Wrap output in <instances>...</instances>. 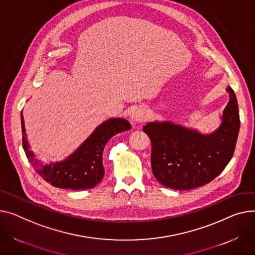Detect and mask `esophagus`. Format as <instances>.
I'll return each instance as SVG.
<instances>
[{
	"label": "esophagus",
	"mask_w": 255,
	"mask_h": 255,
	"mask_svg": "<svg viewBox=\"0 0 255 255\" xmlns=\"http://www.w3.org/2000/svg\"><path fill=\"white\" fill-rule=\"evenodd\" d=\"M146 117V113L143 109L141 108H136L134 109L131 114H130V119H131V123L132 124H139L141 123Z\"/></svg>",
	"instance_id": "obj_1"
}]
</instances>
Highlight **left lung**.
Segmentation results:
<instances>
[{"mask_svg":"<svg viewBox=\"0 0 255 255\" xmlns=\"http://www.w3.org/2000/svg\"><path fill=\"white\" fill-rule=\"evenodd\" d=\"M227 91L230 100L223 122L210 134L172 122H150L143 126L151 143V171L161 184L173 190H192L224 171L234 155L240 129L238 101L230 86Z\"/></svg>","mask_w":255,"mask_h":255,"instance_id":"1","label":"left lung"}]
</instances>
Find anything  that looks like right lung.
<instances>
[{"instance_id": "add662e5", "label": "right lung", "mask_w": 255, "mask_h": 255, "mask_svg": "<svg viewBox=\"0 0 255 255\" xmlns=\"http://www.w3.org/2000/svg\"><path fill=\"white\" fill-rule=\"evenodd\" d=\"M22 145L26 158L36 171L50 184L74 191L93 189L104 178L103 152L114 135L131 129L125 119L112 118L100 124L74 152L65 160L48 165L40 164L29 149L21 113Z\"/></svg>"}]
</instances>
